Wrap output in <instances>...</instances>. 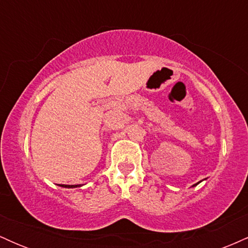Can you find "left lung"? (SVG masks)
<instances>
[{
	"label": "left lung",
	"mask_w": 248,
	"mask_h": 248,
	"mask_svg": "<svg viewBox=\"0 0 248 248\" xmlns=\"http://www.w3.org/2000/svg\"><path fill=\"white\" fill-rule=\"evenodd\" d=\"M198 183H199V182H198ZM198 183H197V184H198ZM197 184H195V186H197Z\"/></svg>",
	"instance_id": "left-lung-1"
}]
</instances>
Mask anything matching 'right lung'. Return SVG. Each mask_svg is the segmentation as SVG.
I'll return each mask as SVG.
<instances>
[{
  "label": "right lung",
  "mask_w": 248,
  "mask_h": 248,
  "mask_svg": "<svg viewBox=\"0 0 248 248\" xmlns=\"http://www.w3.org/2000/svg\"><path fill=\"white\" fill-rule=\"evenodd\" d=\"M62 186H64V187H77V186H65V184H62Z\"/></svg>",
  "instance_id": "1"
}]
</instances>
